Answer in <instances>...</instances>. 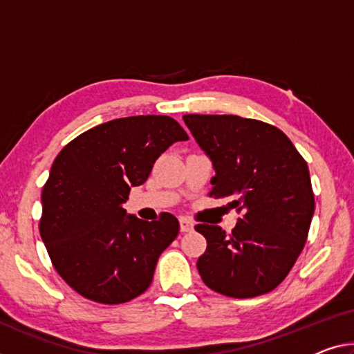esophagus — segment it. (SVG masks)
Here are the masks:
<instances>
[{"label": "esophagus", "mask_w": 354, "mask_h": 354, "mask_svg": "<svg viewBox=\"0 0 354 354\" xmlns=\"http://www.w3.org/2000/svg\"><path fill=\"white\" fill-rule=\"evenodd\" d=\"M193 227H194L193 221H189L188 218H182V220H180V231H182V232L193 231Z\"/></svg>", "instance_id": "esophagus-1"}]
</instances>
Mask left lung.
Listing matches in <instances>:
<instances>
[{
	"label": "left lung",
	"instance_id": "1",
	"mask_svg": "<svg viewBox=\"0 0 354 354\" xmlns=\"http://www.w3.org/2000/svg\"><path fill=\"white\" fill-rule=\"evenodd\" d=\"M183 122L209 156L210 196L232 198L242 212L236 227L196 225L207 241L198 259L201 279L220 295H266L290 274L306 245L315 198L306 160L269 123L237 115L187 113Z\"/></svg>",
	"mask_w": 354,
	"mask_h": 354
}]
</instances>
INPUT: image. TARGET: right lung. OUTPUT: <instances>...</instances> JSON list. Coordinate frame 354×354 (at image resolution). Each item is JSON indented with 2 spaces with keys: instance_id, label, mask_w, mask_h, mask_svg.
<instances>
[{
  "instance_id": "obj_1",
  "label": "right lung",
  "mask_w": 354,
  "mask_h": 354,
  "mask_svg": "<svg viewBox=\"0 0 354 354\" xmlns=\"http://www.w3.org/2000/svg\"><path fill=\"white\" fill-rule=\"evenodd\" d=\"M177 140L188 134L171 117L117 118L77 136L53 161L39 231L53 268L80 296L111 306L150 286L180 226L167 212L145 221L123 204Z\"/></svg>"
}]
</instances>
